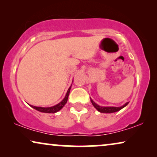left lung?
<instances>
[{
  "instance_id": "obj_1",
  "label": "left lung",
  "mask_w": 157,
  "mask_h": 157,
  "mask_svg": "<svg viewBox=\"0 0 157 157\" xmlns=\"http://www.w3.org/2000/svg\"><path fill=\"white\" fill-rule=\"evenodd\" d=\"M91 101L92 103V104H93V106L95 107V108L97 109V110L99 111L101 113H114V112H117V111H119V110H121L123 108H124L126 105L128 104V102H126L125 104H124L123 106H120V107H114V106H101L99 105H98L97 104H96L95 102L91 98Z\"/></svg>"
}]
</instances>
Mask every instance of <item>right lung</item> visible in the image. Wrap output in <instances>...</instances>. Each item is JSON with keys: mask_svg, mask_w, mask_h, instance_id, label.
Masks as SVG:
<instances>
[{"mask_svg": "<svg viewBox=\"0 0 157 157\" xmlns=\"http://www.w3.org/2000/svg\"><path fill=\"white\" fill-rule=\"evenodd\" d=\"M71 86L69 87V89H68L67 91V93H66L65 97L63 100L61 101V102L59 103V104L55 105V106H51V107H40V106H32V105H30L32 108H33L34 109H36V110H37L38 111H40V112H43V113H56L57 111H59L61 110V109L63 108L64 106V105L66 104V102H67L68 101V95H69V93H70V90H71Z\"/></svg>", "mask_w": 157, "mask_h": 157, "instance_id": "right-lung-1", "label": "right lung"}]
</instances>
